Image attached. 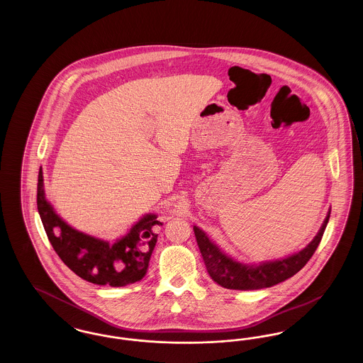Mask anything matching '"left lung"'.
Returning <instances> with one entry per match:
<instances>
[{"label":"left lung","instance_id":"8db88e82","mask_svg":"<svg viewBox=\"0 0 363 363\" xmlns=\"http://www.w3.org/2000/svg\"><path fill=\"white\" fill-rule=\"evenodd\" d=\"M329 213L313 241L302 250L289 257L259 262V265L242 264L225 255L207 234L199 227H193L199 249L206 262L208 274L219 286L230 290H259L272 287L299 272L315 252L328 225Z\"/></svg>","mask_w":363,"mask_h":363}]
</instances>
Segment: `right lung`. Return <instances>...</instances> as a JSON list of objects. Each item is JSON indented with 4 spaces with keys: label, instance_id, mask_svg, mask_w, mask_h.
<instances>
[{
    "label": "right lung",
    "instance_id": "right-lung-1",
    "mask_svg": "<svg viewBox=\"0 0 363 363\" xmlns=\"http://www.w3.org/2000/svg\"><path fill=\"white\" fill-rule=\"evenodd\" d=\"M36 204L40 220L55 253L77 277L98 286L122 287L145 277L162 223L155 213H147L126 235L110 242L91 237L57 215L46 200L42 167L38 175Z\"/></svg>",
    "mask_w": 363,
    "mask_h": 363
}]
</instances>
